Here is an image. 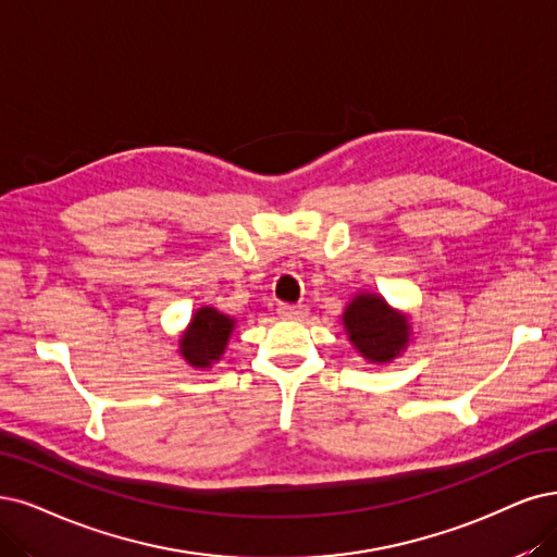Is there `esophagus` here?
I'll list each match as a JSON object with an SVG mask.
<instances>
[{
	"label": "esophagus",
	"instance_id": "34e87169",
	"mask_svg": "<svg viewBox=\"0 0 557 557\" xmlns=\"http://www.w3.org/2000/svg\"><path fill=\"white\" fill-rule=\"evenodd\" d=\"M277 314L282 319H289V321H300L307 317V307L305 305H280L277 307Z\"/></svg>",
	"mask_w": 557,
	"mask_h": 557
}]
</instances>
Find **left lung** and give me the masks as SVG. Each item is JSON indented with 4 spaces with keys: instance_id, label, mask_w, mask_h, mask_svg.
<instances>
[{
    "instance_id": "left-lung-1",
    "label": "left lung",
    "mask_w": 557,
    "mask_h": 557,
    "mask_svg": "<svg viewBox=\"0 0 557 557\" xmlns=\"http://www.w3.org/2000/svg\"><path fill=\"white\" fill-rule=\"evenodd\" d=\"M344 331L356 351L369 362H393L410 339L408 317L393 310L376 294H358L342 314Z\"/></svg>"
}]
</instances>
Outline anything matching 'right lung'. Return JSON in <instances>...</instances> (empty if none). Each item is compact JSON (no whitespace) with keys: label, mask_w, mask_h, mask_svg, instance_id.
Masks as SVG:
<instances>
[{"label":"right lung","mask_w":557,"mask_h":557,"mask_svg":"<svg viewBox=\"0 0 557 557\" xmlns=\"http://www.w3.org/2000/svg\"><path fill=\"white\" fill-rule=\"evenodd\" d=\"M234 325L236 319L218 312L215 307H199L178 339V354L188 364L209 369L222 358L226 342L234 333Z\"/></svg>","instance_id":"add662e5"}]
</instances>
